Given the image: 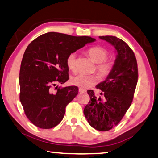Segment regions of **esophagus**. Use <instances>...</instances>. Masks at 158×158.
I'll use <instances>...</instances> for the list:
<instances>
[{"label": "esophagus", "mask_w": 158, "mask_h": 158, "mask_svg": "<svg viewBox=\"0 0 158 158\" xmlns=\"http://www.w3.org/2000/svg\"><path fill=\"white\" fill-rule=\"evenodd\" d=\"M78 91H79V93H85V92H86L85 89H82V88H79Z\"/></svg>", "instance_id": "1"}]
</instances>
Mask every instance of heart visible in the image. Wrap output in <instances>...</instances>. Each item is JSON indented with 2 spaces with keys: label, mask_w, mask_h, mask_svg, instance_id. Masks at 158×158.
<instances>
[{
  "label": "heart",
  "mask_w": 158,
  "mask_h": 158,
  "mask_svg": "<svg viewBox=\"0 0 158 158\" xmlns=\"http://www.w3.org/2000/svg\"><path fill=\"white\" fill-rule=\"evenodd\" d=\"M87 54L90 59L98 64L96 65V71L101 77H106L109 76L113 68V62L106 60L108 57V52L105 48L100 47H92L87 51ZM66 65L71 71L76 70V54L71 53L68 56ZM98 81V77L95 75L86 76L83 74H76L71 76L70 82L75 86L81 88H87L95 85Z\"/></svg>",
  "instance_id": "b5f03b06"
}]
</instances>
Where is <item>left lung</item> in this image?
<instances>
[{"mask_svg":"<svg viewBox=\"0 0 158 158\" xmlns=\"http://www.w3.org/2000/svg\"><path fill=\"white\" fill-rule=\"evenodd\" d=\"M99 37L114 47L117 54L110 73L96 86L103 98L96 96L93 90H87L90 99L83 112L92 127L106 131L120 122L131 104L138 82V65L134 53L122 40L114 36Z\"/></svg>","mask_w":158,"mask_h":158,"instance_id":"left-lung-1","label":"left lung"}]
</instances>
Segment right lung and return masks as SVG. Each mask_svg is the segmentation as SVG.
<instances>
[{"instance_id": "add662e5", "label": "right lung", "mask_w": 158, "mask_h": 158, "mask_svg": "<svg viewBox=\"0 0 158 158\" xmlns=\"http://www.w3.org/2000/svg\"><path fill=\"white\" fill-rule=\"evenodd\" d=\"M94 41L86 36L48 32L27 47L19 77L20 99L27 117L36 127L48 129L62 121L67 104L77 95L78 88L57 87L54 92L52 87L69 79L68 56Z\"/></svg>"}]
</instances>
